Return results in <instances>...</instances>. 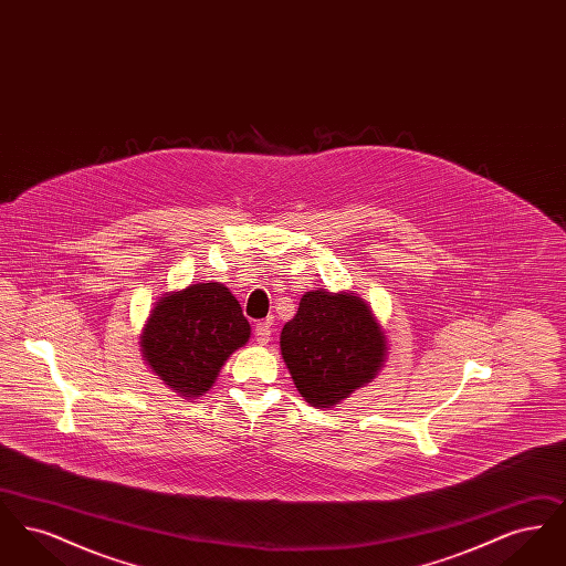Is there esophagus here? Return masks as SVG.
Masks as SVG:
<instances>
[{
  "label": "esophagus",
  "instance_id": "34e87169",
  "mask_svg": "<svg viewBox=\"0 0 566 566\" xmlns=\"http://www.w3.org/2000/svg\"><path fill=\"white\" fill-rule=\"evenodd\" d=\"M254 339L259 346H268L271 342V324L259 323L254 326Z\"/></svg>",
  "mask_w": 566,
  "mask_h": 566
}]
</instances>
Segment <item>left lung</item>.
Returning <instances> with one entry per match:
<instances>
[{"mask_svg": "<svg viewBox=\"0 0 566 566\" xmlns=\"http://www.w3.org/2000/svg\"><path fill=\"white\" fill-rule=\"evenodd\" d=\"M298 395L318 409L337 407L381 371L388 354L371 307L352 291H307L280 335Z\"/></svg>", "mask_w": 566, "mask_h": 566, "instance_id": "8db88e82", "label": "left lung"}]
</instances>
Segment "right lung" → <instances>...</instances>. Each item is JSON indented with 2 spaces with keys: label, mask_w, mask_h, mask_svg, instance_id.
I'll return each instance as SVG.
<instances>
[{
  "label": "right lung",
  "mask_w": 566,
  "mask_h": 566,
  "mask_svg": "<svg viewBox=\"0 0 566 566\" xmlns=\"http://www.w3.org/2000/svg\"><path fill=\"white\" fill-rule=\"evenodd\" d=\"M248 339L240 301L220 282H197L155 301L139 350L167 388L192 401L214 386L227 358Z\"/></svg>",
  "instance_id": "1"
}]
</instances>
